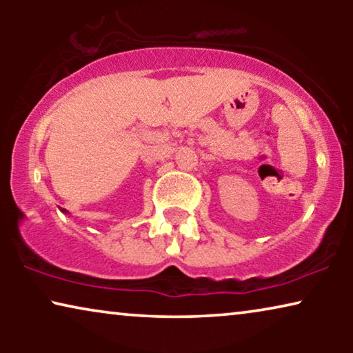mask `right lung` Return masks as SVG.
Returning a JSON list of instances; mask_svg holds the SVG:
<instances>
[{
    "label": "right lung",
    "instance_id": "1",
    "mask_svg": "<svg viewBox=\"0 0 353 353\" xmlns=\"http://www.w3.org/2000/svg\"><path fill=\"white\" fill-rule=\"evenodd\" d=\"M61 212H64V214H67V210H65V209H61Z\"/></svg>",
    "mask_w": 353,
    "mask_h": 353
}]
</instances>
